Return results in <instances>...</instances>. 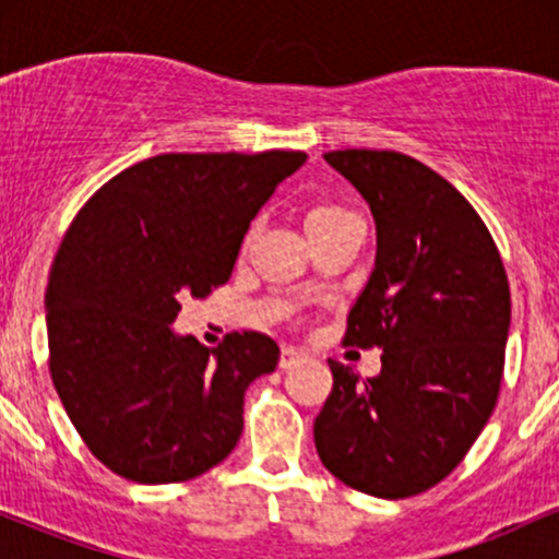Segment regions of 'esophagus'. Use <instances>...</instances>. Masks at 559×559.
<instances>
[{
    "label": "esophagus",
    "mask_w": 559,
    "mask_h": 559,
    "mask_svg": "<svg viewBox=\"0 0 559 559\" xmlns=\"http://www.w3.org/2000/svg\"><path fill=\"white\" fill-rule=\"evenodd\" d=\"M307 360V355L301 349H294V346H284L281 349V360H278V368L281 370H288V368H297Z\"/></svg>",
    "instance_id": "34e87169"
}]
</instances>
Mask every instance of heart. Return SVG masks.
I'll return each mask as SVG.
<instances>
[{"label":"heart","mask_w":559,"mask_h":559,"mask_svg":"<svg viewBox=\"0 0 559 559\" xmlns=\"http://www.w3.org/2000/svg\"><path fill=\"white\" fill-rule=\"evenodd\" d=\"M346 215H352L349 210L336 207V204H318V207H312L310 213H307V230L325 226V223H333V221H338V217H346Z\"/></svg>","instance_id":"obj_1"}]
</instances>
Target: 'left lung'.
<instances>
[{
    "instance_id": "1",
    "label": "left lung",
    "mask_w": 559,
    "mask_h": 559,
    "mask_svg": "<svg viewBox=\"0 0 559 559\" xmlns=\"http://www.w3.org/2000/svg\"><path fill=\"white\" fill-rule=\"evenodd\" d=\"M323 159L376 221V267L344 344L383 355L368 381L329 360L316 447L352 489L413 497L447 478L491 418L510 331L507 273L471 202L428 165L378 150Z\"/></svg>"
}]
</instances>
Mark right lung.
<instances>
[{
	"mask_svg": "<svg viewBox=\"0 0 559 559\" xmlns=\"http://www.w3.org/2000/svg\"><path fill=\"white\" fill-rule=\"evenodd\" d=\"M305 152L157 155L110 178L60 243L47 297L49 370L94 457L136 484L202 476L234 452L243 391L278 344L170 329L181 297L226 284L249 223Z\"/></svg>",
	"mask_w": 559,
	"mask_h": 559,
	"instance_id": "1",
	"label": "right lung"
}]
</instances>
